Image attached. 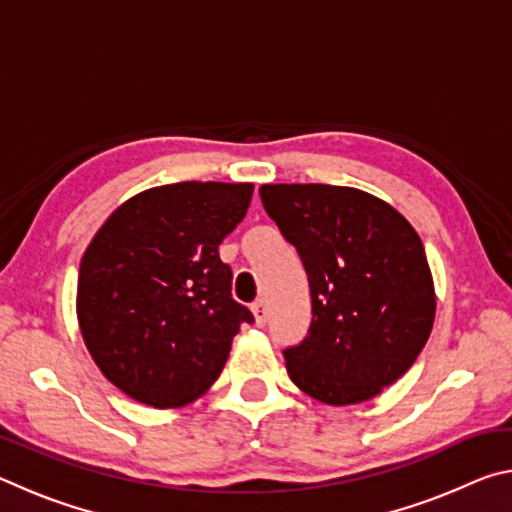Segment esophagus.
<instances>
[{
  "mask_svg": "<svg viewBox=\"0 0 512 512\" xmlns=\"http://www.w3.org/2000/svg\"><path fill=\"white\" fill-rule=\"evenodd\" d=\"M253 316H255V325H259V327H264L266 325V320H268V309H266V302L264 300H257L253 307Z\"/></svg>",
  "mask_w": 512,
  "mask_h": 512,
  "instance_id": "1",
  "label": "esophagus"
}]
</instances>
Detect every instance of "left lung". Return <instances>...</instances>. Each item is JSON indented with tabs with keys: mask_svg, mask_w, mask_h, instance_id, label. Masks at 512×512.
I'll return each mask as SVG.
<instances>
[{
	"mask_svg": "<svg viewBox=\"0 0 512 512\" xmlns=\"http://www.w3.org/2000/svg\"><path fill=\"white\" fill-rule=\"evenodd\" d=\"M259 196L309 277V334L284 350L291 381L323 404L372 400L413 366L436 318L418 232L354 187L262 185Z\"/></svg>",
	"mask_w": 512,
	"mask_h": 512,
	"instance_id": "left-lung-1",
	"label": "left lung"
}]
</instances>
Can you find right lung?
I'll return each instance as SVG.
<instances>
[{"mask_svg": "<svg viewBox=\"0 0 512 512\" xmlns=\"http://www.w3.org/2000/svg\"><path fill=\"white\" fill-rule=\"evenodd\" d=\"M250 183H173L128 198L85 248L76 316L110 384L153 409L210 388L253 314L232 300L221 241L246 216Z\"/></svg>", "mask_w": 512, "mask_h": 512, "instance_id": "1", "label": "right lung"}]
</instances>
